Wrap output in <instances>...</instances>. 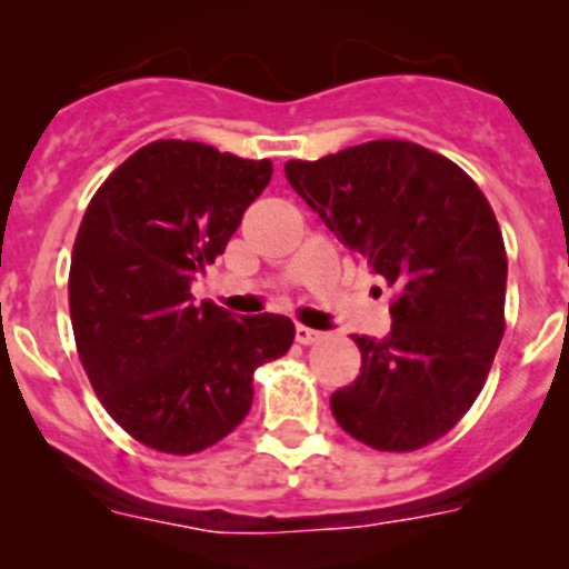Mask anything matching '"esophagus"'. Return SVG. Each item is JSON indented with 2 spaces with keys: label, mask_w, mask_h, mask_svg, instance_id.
I'll list each match as a JSON object with an SVG mask.
<instances>
[{
  "label": "esophagus",
  "mask_w": 569,
  "mask_h": 569,
  "mask_svg": "<svg viewBox=\"0 0 569 569\" xmlns=\"http://www.w3.org/2000/svg\"><path fill=\"white\" fill-rule=\"evenodd\" d=\"M295 336H297V341H300V343H313V341H319L321 332L313 330V327L297 325V327H295Z\"/></svg>",
  "instance_id": "34e87169"
}]
</instances>
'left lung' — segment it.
Returning <instances> with one entry per match:
<instances>
[{
	"mask_svg": "<svg viewBox=\"0 0 569 569\" xmlns=\"http://www.w3.org/2000/svg\"><path fill=\"white\" fill-rule=\"evenodd\" d=\"M291 189L396 291L391 332L352 336L360 377L330 396L343 432L412 451L470 410L503 338L507 250L473 178L429 148L375 140L286 164Z\"/></svg>",
	"mask_w": 569,
	"mask_h": 569,
	"instance_id": "obj_1",
	"label": "left lung"
}]
</instances>
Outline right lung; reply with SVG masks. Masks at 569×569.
Listing matches in <instances>:
<instances>
[{"mask_svg":"<svg viewBox=\"0 0 569 569\" xmlns=\"http://www.w3.org/2000/svg\"><path fill=\"white\" fill-rule=\"evenodd\" d=\"M272 162L192 140L131 153L90 200L71 252V325L101 405L131 438L194 455L244 421L252 371L289 352L295 321L194 306Z\"/></svg>","mask_w":569,"mask_h":569,"instance_id":"add662e5","label":"right lung"}]
</instances>
